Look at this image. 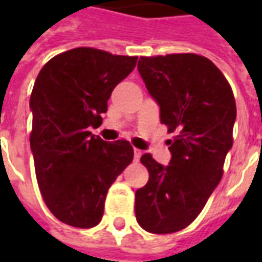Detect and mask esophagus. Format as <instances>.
Here are the masks:
<instances>
[{
	"mask_svg": "<svg viewBox=\"0 0 262 262\" xmlns=\"http://www.w3.org/2000/svg\"><path fill=\"white\" fill-rule=\"evenodd\" d=\"M133 153H135V163H139V160H140V157H142L143 151L142 150H139V148H135V150H133Z\"/></svg>",
	"mask_w": 262,
	"mask_h": 262,
	"instance_id": "obj_1",
	"label": "esophagus"
}]
</instances>
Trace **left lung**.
<instances>
[{
    "label": "left lung",
    "instance_id": "left-lung-1",
    "mask_svg": "<svg viewBox=\"0 0 262 262\" xmlns=\"http://www.w3.org/2000/svg\"><path fill=\"white\" fill-rule=\"evenodd\" d=\"M137 70L160 106V120L177 132L168 140L170 164L143 154L148 181L136 191L137 223L154 234L191 225L223 176L233 146L236 101L216 66L193 53L140 57Z\"/></svg>",
    "mask_w": 262,
    "mask_h": 262
}]
</instances>
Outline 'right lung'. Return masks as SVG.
I'll list each match as a JSON object with an SVG mask.
<instances>
[{"instance_id": "add662e5", "label": "right lung", "mask_w": 262, "mask_h": 262, "mask_svg": "<svg viewBox=\"0 0 262 262\" xmlns=\"http://www.w3.org/2000/svg\"><path fill=\"white\" fill-rule=\"evenodd\" d=\"M137 57L92 48L57 54L43 66L31 95V150L49 210L66 225L90 229L103 216L109 187L133 160L127 140L105 142L102 123L114 88Z\"/></svg>"}]
</instances>
